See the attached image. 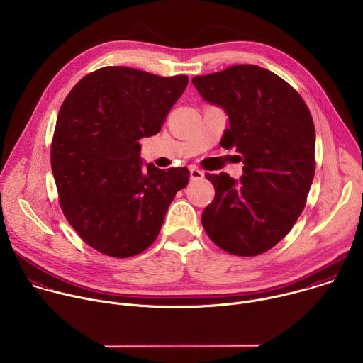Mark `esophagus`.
Masks as SVG:
<instances>
[{
  "label": "esophagus",
  "instance_id": "obj_1",
  "mask_svg": "<svg viewBox=\"0 0 363 363\" xmlns=\"http://www.w3.org/2000/svg\"><path fill=\"white\" fill-rule=\"evenodd\" d=\"M202 178H203L202 171H199L196 167H192L191 168V181H199Z\"/></svg>",
  "mask_w": 363,
  "mask_h": 363
}]
</instances>
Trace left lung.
Returning a JSON list of instances; mask_svg holds the SVG:
<instances>
[{
	"instance_id": "1",
	"label": "left lung",
	"mask_w": 363,
	"mask_h": 363,
	"mask_svg": "<svg viewBox=\"0 0 363 363\" xmlns=\"http://www.w3.org/2000/svg\"><path fill=\"white\" fill-rule=\"evenodd\" d=\"M194 86L230 119L220 145L241 153L244 175L205 174L216 188L201 221L224 251L254 257L283 240L304 210L313 182L316 132L301 96L254 65L195 76Z\"/></svg>"
}]
</instances>
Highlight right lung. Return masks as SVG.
<instances>
[{"label": "right lung", "instance_id": "add662e5", "mask_svg": "<svg viewBox=\"0 0 363 363\" xmlns=\"http://www.w3.org/2000/svg\"><path fill=\"white\" fill-rule=\"evenodd\" d=\"M188 76L162 77L125 66L86 74L67 94L51 140L60 208L99 252L126 258L157 240L189 171L142 167L139 140L157 135Z\"/></svg>", "mask_w": 363, "mask_h": 363}]
</instances>
